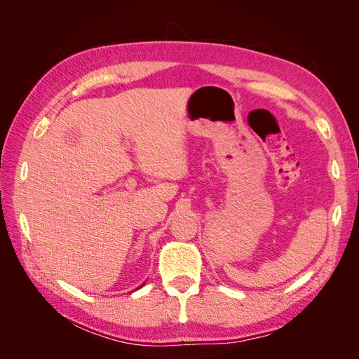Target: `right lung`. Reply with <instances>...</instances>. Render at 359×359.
Listing matches in <instances>:
<instances>
[{
	"label": "right lung",
	"instance_id": "obj_1",
	"mask_svg": "<svg viewBox=\"0 0 359 359\" xmlns=\"http://www.w3.org/2000/svg\"><path fill=\"white\" fill-rule=\"evenodd\" d=\"M144 285H145V283H144ZM144 285H142V286H144ZM142 286H139V287H142Z\"/></svg>",
	"mask_w": 359,
	"mask_h": 359
}]
</instances>
